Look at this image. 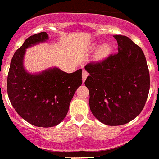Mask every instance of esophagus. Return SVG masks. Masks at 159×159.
Returning a JSON list of instances; mask_svg holds the SVG:
<instances>
[{"mask_svg":"<svg viewBox=\"0 0 159 159\" xmlns=\"http://www.w3.org/2000/svg\"><path fill=\"white\" fill-rule=\"evenodd\" d=\"M87 76H88V73L85 70H83L82 71V75H81V78H82V81L83 82H85V79H86Z\"/></svg>","mask_w":159,"mask_h":159,"instance_id":"esophagus-1","label":"esophagus"}]
</instances>
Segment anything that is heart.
<instances>
[{
	"instance_id": "1",
	"label": "heart",
	"mask_w": 159,
	"mask_h": 159,
	"mask_svg": "<svg viewBox=\"0 0 159 159\" xmlns=\"http://www.w3.org/2000/svg\"><path fill=\"white\" fill-rule=\"evenodd\" d=\"M111 48L108 44L104 43L97 48L95 53V58L97 60H102L109 55Z\"/></svg>"
}]
</instances>
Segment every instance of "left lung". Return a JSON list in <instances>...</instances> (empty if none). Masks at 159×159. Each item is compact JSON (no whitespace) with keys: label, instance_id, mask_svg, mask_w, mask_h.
I'll use <instances>...</instances> for the list:
<instances>
[{"label":"left lung","instance_id":"1","mask_svg":"<svg viewBox=\"0 0 159 159\" xmlns=\"http://www.w3.org/2000/svg\"><path fill=\"white\" fill-rule=\"evenodd\" d=\"M118 52L85 66L93 115L105 125L130 122L143 109L150 74L142 49L125 35H115Z\"/></svg>","mask_w":159,"mask_h":159}]
</instances>
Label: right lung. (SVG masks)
Masks as SVG:
<instances>
[{
    "label": "right lung",
    "mask_w": 159,
    "mask_h": 159,
    "mask_svg": "<svg viewBox=\"0 0 159 159\" xmlns=\"http://www.w3.org/2000/svg\"><path fill=\"white\" fill-rule=\"evenodd\" d=\"M49 39L43 31L31 35L14 54L7 90L10 102L24 120L36 127H54L64 120L77 89L82 84L81 69L71 74L58 67L30 73L24 60L27 49Z\"/></svg>",
    "instance_id": "add662e5"
}]
</instances>
